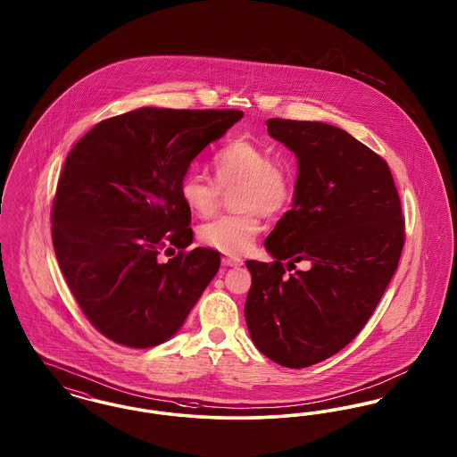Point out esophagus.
Wrapping results in <instances>:
<instances>
[{"mask_svg":"<svg viewBox=\"0 0 457 457\" xmlns=\"http://www.w3.org/2000/svg\"><path fill=\"white\" fill-rule=\"evenodd\" d=\"M222 263H224V265H228V267H238V265L243 263V261L238 259V257H224V259H222Z\"/></svg>","mask_w":457,"mask_h":457,"instance_id":"1","label":"esophagus"}]
</instances>
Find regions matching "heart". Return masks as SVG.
<instances>
[{
    "instance_id": "heart-1",
    "label": "heart",
    "mask_w": 457,
    "mask_h": 457,
    "mask_svg": "<svg viewBox=\"0 0 457 457\" xmlns=\"http://www.w3.org/2000/svg\"><path fill=\"white\" fill-rule=\"evenodd\" d=\"M214 181L195 171L183 174L179 196L198 218L212 216L219 207L220 190L238 185L235 194L237 214H226L200 226V239L226 253H238L252 246L262 229L261 216L283 214L295 198V179L287 170L272 162L270 154L259 145L235 140L222 145L211 161Z\"/></svg>"
}]
</instances>
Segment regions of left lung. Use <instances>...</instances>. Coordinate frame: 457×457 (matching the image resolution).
<instances>
[{
	"mask_svg": "<svg viewBox=\"0 0 457 457\" xmlns=\"http://www.w3.org/2000/svg\"><path fill=\"white\" fill-rule=\"evenodd\" d=\"M267 131L295 153L298 178L291 211L265 239L274 262L246 261L245 319L262 354L304 369L369 322L401 259L404 218L387 162L348 131L281 118Z\"/></svg>",
	"mask_w": 457,
	"mask_h": 457,
	"instance_id": "left-lung-1",
	"label": "left lung"
}]
</instances>
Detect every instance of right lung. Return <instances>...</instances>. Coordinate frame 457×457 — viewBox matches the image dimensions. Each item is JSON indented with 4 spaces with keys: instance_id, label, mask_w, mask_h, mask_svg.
Here are the masks:
<instances>
[{
    "instance_id": "obj_1",
    "label": "right lung",
    "mask_w": 457,
    "mask_h": 457,
    "mask_svg": "<svg viewBox=\"0 0 457 457\" xmlns=\"http://www.w3.org/2000/svg\"><path fill=\"white\" fill-rule=\"evenodd\" d=\"M241 118L238 109H135L97 123L68 154L53 246L77 303L111 341H168L218 274L219 252H187L192 212L179 181ZM176 249L173 260L158 259Z\"/></svg>"
}]
</instances>
